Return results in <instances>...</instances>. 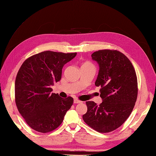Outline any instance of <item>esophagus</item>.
I'll list each match as a JSON object with an SVG mask.
<instances>
[{
  "label": "esophagus",
  "mask_w": 156,
  "mask_h": 156,
  "mask_svg": "<svg viewBox=\"0 0 156 156\" xmlns=\"http://www.w3.org/2000/svg\"><path fill=\"white\" fill-rule=\"evenodd\" d=\"M73 102H74V103H75V104H77V103H81L82 101L79 100H77V99H75Z\"/></svg>",
  "instance_id": "esophagus-1"
}]
</instances>
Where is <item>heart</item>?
I'll list each match as a JSON object with an SVG mask.
<instances>
[{
  "mask_svg": "<svg viewBox=\"0 0 156 156\" xmlns=\"http://www.w3.org/2000/svg\"><path fill=\"white\" fill-rule=\"evenodd\" d=\"M86 64H90V63H89V62H85V63H84L83 65H86Z\"/></svg>",
  "mask_w": 156,
  "mask_h": 156,
  "instance_id": "1",
  "label": "heart"
}]
</instances>
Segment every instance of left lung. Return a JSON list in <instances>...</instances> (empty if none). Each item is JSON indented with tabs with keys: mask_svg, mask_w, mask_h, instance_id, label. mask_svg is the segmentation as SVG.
I'll use <instances>...</instances> for the list:
<instances>
[{
	"mask_svg": "<svg viewBox=\"0 0 156 156\" xmlns=\"http://www.w3.org/2000/svg\"><path fill=\"white\" fill-rule=\"evenodd\" d=\"M100 70L95 85L100 87V105L86 102L85 123L100 133H108L121 126L129 116L137 98V78L131 61L116 50H99L92 54Z\"/></svg>",
	"mask_w": 156,
	"mask_h": 156,
	"instance_id": "1",
	"label": "left lung"
}]
</instances>
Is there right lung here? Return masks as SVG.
<instances>
[{"instance_id": "add662e5", "label": "right lung", "mask_w": 156, "mask_h": 156, "mask_svg": "<svg viewBox=\"0 0 156 156\" xmlns=\"http://www.w3.org/2000/svg\"><path fill=\"white\" fill-rule=\"evenodd\" d=\"M76 55L44 51L28 58L19 69L15 82L16 103L32 129L45 133L62 124L73 99L51 93V87L60 81L64 64Z\"/></svg>"}]
</instances>
